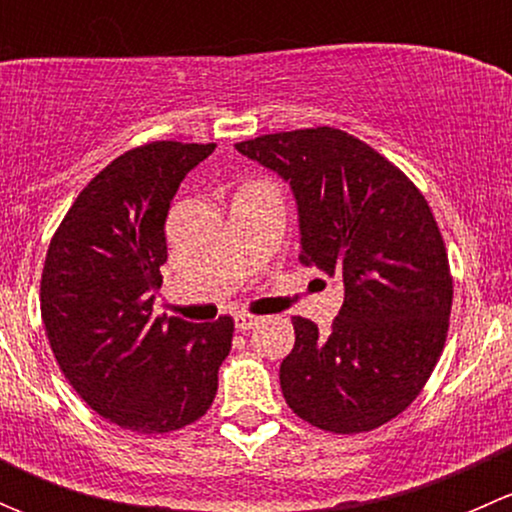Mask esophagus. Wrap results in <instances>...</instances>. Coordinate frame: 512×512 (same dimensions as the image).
<instances>
[{
    "label": "esophagus",
    "mask_w": 512,
    "mask_h": 512,
    "mask_svg": "<svg viewBox=\"0 0 512 512\" xmlns=\"http://www.w3.org/2000/svg\"><path fill=\"white\" fill-rule=\"evenodd\" d=\"M260 322H262V319L260 317H252V314H237V317H235V329H237V332H250V329H255Z\"/></svg>",
    "instance_id": "1"
}]
</instances>
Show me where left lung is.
Masks as SVG:
<instances>
[{"mask_svg": "<svg viewBox=\"0 0 512 512\" xmlns=\"http://www.w3.org/2000/svg\"><path fill=\"white\" fill-rule=\"evenodd\" d=\"M237 151L289 183L299 260L344 287L327 334L294 317L280 366L289 409L332 433L396 418L443 352L453 280L426 198L381 153L339 128L270 133Z\"/></svg>", "mask_w": 512, "mask_h": 512, "instance_id": "1", "label": "left lung"}]
</instances>
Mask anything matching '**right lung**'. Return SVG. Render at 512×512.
Listing matches in <instances>:
<instances>
[{
	"label": "right lung",
	"instance_id": "obj_1",
	"mask_svg": "<svg viewBox=\"0 0 512 512\" xmlns=\"http://www.w3.org/2000/svg\"><path fill=\"white\" fill-rule=\"evenodd\" d=\"M215 143L156 141L118 156L79 193L51 237L41 319L76 394L116 426L168 433L198 421L230 354V317H156L165 218Z\"/></svg>",
	"mask_w": 512,
	"mask_h": 512
}]
</instances>
